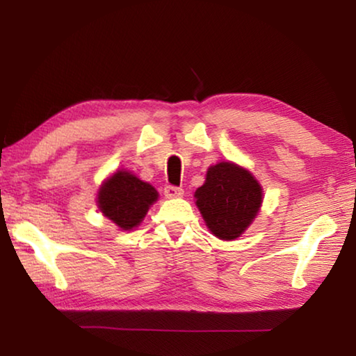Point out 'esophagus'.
I'll return each instance as SVG.
<instances>
[{
  "mask_svg": "<svg viewBox=\"0 0 356 356\" xmlns=\"http://www.w3.org/2000/svg\"><path fill=\"white\" fill-rule=\"evenodd\" d=\"M163 193H165L166 197H180V196H184V190L180 188V186H174V185H166Z\"/></svg>",
  "mask_w": 356,
  "mask_h": 356,
  "instance_id": "1",
  "label": "esophagus"
}]
</instances>
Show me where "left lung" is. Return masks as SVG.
<instances>
[{
	"instance_id": "left-lung-1",
	"label": "left lung",
	"mask_w": 356,
	"mask_h": 356,
	"mask_svg": "<svg viewBox=\"0 0 356 356\" xmlns=\"http://www.w3.org/2000/svg\"><path fill=\"white\" fill-rule=\"evenodd\" d=\"M207 227L219 240H235L254 221L261 205V186L249 171L230 161L209 168L195 193Z\"/></svg>"
}]
</instances>
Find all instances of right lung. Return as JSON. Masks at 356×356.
<instances>
[{"mask_svg":"<svg viewBox=\"0 0 356 356\" xmlns=\"http://www.w3.org/2000/svg\"><path fill=\"white\" fill-rule=\"evenodd\" d=\"M159 197L152 185L143 182L127 171H116L98 193L102 215L121 227L131 230L143 221L149 207Z\"/></svg>","mask_w":356,"mask_h":356,"instance_id":"add662e5","label":"right lung"}]
</instances>
